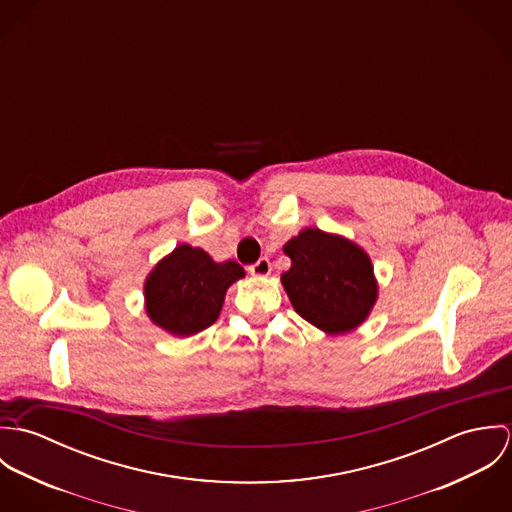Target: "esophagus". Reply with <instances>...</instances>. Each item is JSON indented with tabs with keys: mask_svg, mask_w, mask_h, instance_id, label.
I'll list each match as a JSON object with an SVG mask.
<instances>
[{
	"mask_svg": "<svg viewBox=\"0 0 512 512\" xmlns=\"http://www.w3.org/2000/svg\"><path fill=\"white\" fill-rule=\"evenodd\" d=\"M248 272H250L252 276L264 278V276H268V274L272 272V264H270L268 258H260L258 262H254L252 266H248Z\"/></svg>",
	"mask_w": 512,
	"mask_h": 512,
	"instance_id": "1",
	"label": "esophagus"
}]
</instances>
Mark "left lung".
<instances>
[{"label":"left lung","mask_w":512,"mask_h":512,"mask_svg":"<svg viewBox=\"0 0 512 512\" xmlns=\"http://www.w3.org/2000/svg\"><path fill=\"white\" fill-rule=\"evenodd\" d=\"M284 252L292 258V268L282 274V284L305 321L331 335L365 321L376 301V282L370 260L357 244L305 228Z\"/></svg>","instance_id":"left-lung-1"}]
</instances>
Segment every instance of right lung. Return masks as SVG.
I'll return each mask as SVG.
<instances>
[{
	"mask_svg": "<svg viewBox=\"0 0 512 512\" xmlns=\"http://www.w3.org/2000/svg\"><path fill=\"white\" fill-rule=\"evenodd\" d=\"M240 278L238 262L217 264L205 250L181 244L147 278V315L173 335H195L217 321L224 293Z\"/></svg>",
	"mask_w": 512,
	"mask_h": 512,
	"instance_id": "obj_1",
	"label": "right lung"
}]
</instances>
